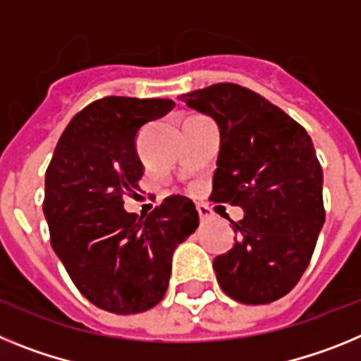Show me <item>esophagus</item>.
I'll return each instance as SVG.
<instances>
[{
  "instance_id": "1",
  "label": "esophagus",
  "mask_w": 361,
  "mask_h": 361,
  "mask_svg": "<svg viewBox=\"0 0 361 361\" xmlns=\"http://www.w3.org/2000/svg\"><path fill=\"white\" fill-rule=\"evenodd\" d=\"M196 211H198L202 221H207V219L212 218V209L209 205H205V203H198V205H196Z\"/></svg>"
}]
</instances>
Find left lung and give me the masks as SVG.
<instances>
[{
    "label": "left lung",
    "mask_w": 361,
    "mask_h": 361,
    "mask_svg": "<svg viewBox=\"0 0 361 361\" xmlns=\"http://www.w3.org/2000/svg\"><path fill=\"white\" fill-rule=\"evenodd\" d=\"M181 102L219 127L211 200L241 207L236 243L212 267L227 296L263 305L293 290L324 227V172L302 125L259 94L216 83Z\"/></svg>",
    "instance_id": "left-lung-1"
}]
</instances>
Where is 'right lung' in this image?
Masks as SVG:
<instances>
[{"mask_svg":"<svg viewBox=\"0 0 361 361\" xmlns=\"http://www.w3.org/2000/svg\"><path fill=\"white\" fill-rule=\"evenodd\" d=\"M172 109V99H96L72 118L47 169L50 245L78 290L114 314H137L161 302L174 249L200 225L185 196H169L147 216L123 209L143 176L137 130Z\"/></svg>","mask_w":361,"mask_h":361,"instance_id":"1","label":"right lung"}]
</instances>
